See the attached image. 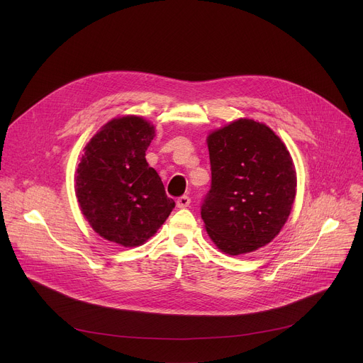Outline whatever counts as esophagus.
<instances>
[{"instance_id": "obj_1", "label": "esophagus", "mask_w": 363, "mask_h": 363, "mask_svg": "<svg viewBox=\"0 0 363 363\" xmlns=\"http://www.w3.org/2000/svg\"><path fill=\"white\" fill-rule=\"evenodd\" d=\"M189 203H191V198L186 196V195H182V196H179L177 199V206H178V208H186V206H189Z\"/></svg>"}]
</instances>
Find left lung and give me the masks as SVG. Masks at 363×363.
Listing matches in <instances>:
<instances>
[{
  "label": "left lung",
  "instance_id": "8db88e82",
  "mask_svg": "<svg viewBox=\"0 0 363 363\" xmlns=\"http://www.w3.org/2000/svg\"><path fill=\"white\" fill-rule=\"evenodd\" d=\"M211 188L201 217L214 244L240 255L269 244L286 224L296 171L280 138L266 125L238 119L208 139Z\"/></svg>",
  "mask_w": 363,
  "mask_h": 363
}]
</instances>
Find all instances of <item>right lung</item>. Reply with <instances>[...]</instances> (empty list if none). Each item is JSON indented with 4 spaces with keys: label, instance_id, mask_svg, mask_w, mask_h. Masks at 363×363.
<instances>
[{
    "label": "right lung",
    "instance_id": "right-lung-1",
    "mask_svg": "<svg viewBox=\"0 0 363 363\" xmlns=\"http://www.w3.org/2000/svg\"><path fill=\"white\" fill-rule=\"evenodd\" d=\"M153 136L155 128L143 118L113 119L90 139L77 167L83 216L100 237L123 247L149 240L175 206L145 158Z\"/></svg>",
    "mask_w": 363,
    "mask_h": 363
}]
</instances>
